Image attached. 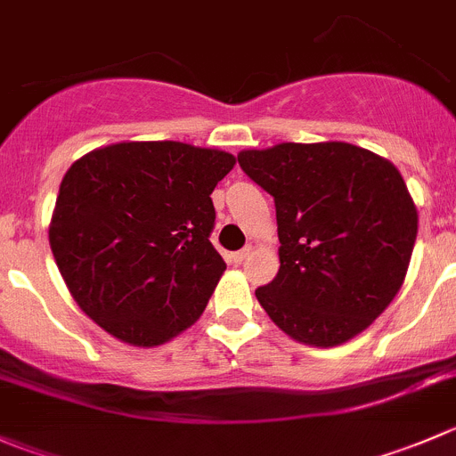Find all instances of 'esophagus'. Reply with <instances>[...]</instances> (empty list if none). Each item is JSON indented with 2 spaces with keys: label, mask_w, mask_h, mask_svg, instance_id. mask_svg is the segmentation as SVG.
<instances>
[{
  "label": "esophagus",
  "mask_w": 456,
  "mask_h": 456,
  "mask_svg": "<svg viewBox=\"0 0 456 456\" xmlns=\"http://www.w3.org/2000/svg\"><path fill=\"white\" fill-rule=\"evenodd\" d=\"M249 254H251V247H245V249H240V251H236V254H232V260H233V263L240 265L242 260L249 258Z\"/></svg>",
  "instance_id": "34e87169"
}]
</instances>
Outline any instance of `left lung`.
<instances>
[{
  "mask_svg": "<svg viewBox=\"0 0 456 456\" xmlns=\"http://www.w3.org/2000/svg\"><path fill=\"white\" fill-rule=\"evenodd\" d=\"M238 162L276 202L281 269L256 289L267 316L309 347L368 330L403 285L417 240L399 169L338 140L242 149Z\"/></svg>",
  "mask_w": 456,
  "mask_h": 456,
  "instance_id": "left-lung-1",
  "label": "left lung"
}]
</instances>
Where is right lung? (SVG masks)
I'll return each instance as SVG.
<instances>
[{"label": "right lung", "instance_id": "obj_1", "mask_svg": "<svg viewBox=\"0 0 456 456\" xmlns=\"http://www.w3.org/2000/svg\"><path fill=\"white\" fill-rule=\"evenodd\" d=\"M236 158L174 140L116 142L69 167L48 242L70 296L106 334L158 347L200 318L227 265L209 242Z\"/></svg>", "mask_w": 456, "mask_h": 456}]
</instances>
